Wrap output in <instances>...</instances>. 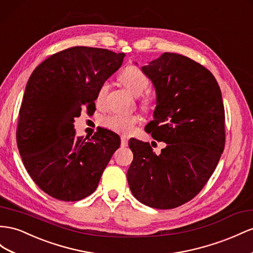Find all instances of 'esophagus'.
<instances>
[{
	"mask_svg": "<svg viewBox=\"0 0 253 253\" xmlns=\"http://www.w3.org/2000/svg\"><path fill=\"white\" fill-rule=\"evenodd\" d=\"M121 146L126 147L127 146V138L126 136H121Z\"/></svg>",
	"mask_w": 253,
	"mask_h": 253,
	"instance_id": "obj_1",
	"label": "esophagus"
}]
</instances>
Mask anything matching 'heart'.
<instances>
[{"mask_svg": "<svg viewBox=\"0 0 253 253\" xmlns=\"http://www.w3.org/2000/svg\"><path fill=\"white\" fill-rule=\"evenodd\" d=\"M120 83L124 85L127 90L135 95H140L145 92L150 86V80L147 74L137 66H127L119 76ZM108 91V84L106 82L102 83L97 91L95 101L98 104H103L106 94ZM153 98L149 92L142 95L140 100V106L145 111L150 110L153 105ZM101 125L107 129H111L122 135H129L134 132L135 127L139 124V117L136 115H122V114H111L101 119Z\"/></svg>", "mask_w": 253, "mask_h": 253, "instance_id": "heart-1", "label": "heart"}]
</instances>
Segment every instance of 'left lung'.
Instances as JSON below:
<instances>
[{"mask_svg": "<svg viewBox=\"0 0 253 253\" xmlns=\"http://www.w3.org/2000/svg\"><path fill=\"white\" fill-rule=\"evenodd\" d=\"M141 70L158 94L145 129L167 146L156 155L149 142L128 141V186L145 206L174 209L201 192L219 162L226 142L221 91L210 70L180 54L165 52Z\"/></svg>", "mask_w": 253, "mask_h": 253, "instance_id": "8db88e82", "label": "left lung"}]
</instances>
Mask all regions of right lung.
<instances>
[{"label": "right lung", "mask_w": 253, "mask_h": 253, "mask_svg": "<svg viewBox=\"0 0 253 253\" xmlns=\"http://www.w3.org/2000/svg\"><path fill=\"white\" fill-rule=\"evenodd\" d=\"M126 56L106 49L73 46L53 54L33 71L17 126V145L36 185L61 201H79L98 187L120 138L102 128L91 138L76 137L82 108L95 110L102 83Z\"/></svg>", "instance_id": "obj_1"}]
</instances>
